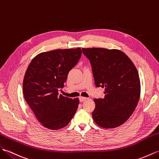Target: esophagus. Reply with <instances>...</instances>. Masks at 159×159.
I'll list each match as a JSON object with an SVG mask.
<instances>
[{
  "label": "esophagus",
  "instance_id": "obj_1",
  "mask_svg": "<svg viewBox=\"0 0 159 159\" xmlns=\"http://www.w3.org/2000/svg\"><path fill=\"white\" fill-rule=\"evenodd\" d=\"M87 99H88V98H86V97H80V102H84V101H86Z\"/></svg>",
  "mask_w": 159,
  "mask_h": 159
}]
</instances>
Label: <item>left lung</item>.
I'll use <instances>...</instances> for the list:
<instances>
[{
  "label": "left lung",
  "mask_w": 159,
  "mask_h": 159,
  "mask_svg": "<svg viewBox=\"0 0 159 159\" xmlns=\"http://www.w3.org/2000/svg\"><path fill=\"white\" fill-rule=\"evenodd\" d=\"M92 65L94 84L105 88L103 98H94L92 114L97 125L113 129L122 125L135 110L140 97L137 70L124 52L105 48H82Z\"/></svg>",
  "instance_id": "8db88e82"
}]
</instances>
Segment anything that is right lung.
Instances as JSON below:
<instances>
[{"instance_id": "add662e5", "label": "right lung", "mask_w": 159, "mask_h": 159, "mask_svg": "<svg viewBox=\"0 0 159 159\" xmlns=\"http://www.w3.org/2000/svg\"><path fill=\"white\" fill-rule=\"evenodd\" d=\"M80 48L42 52L32 60L23 80V94L35 117L44 127L58 130L71 120L79 98L59 94L68 73L82 56Z\"/></svg>"}]
</instances>
